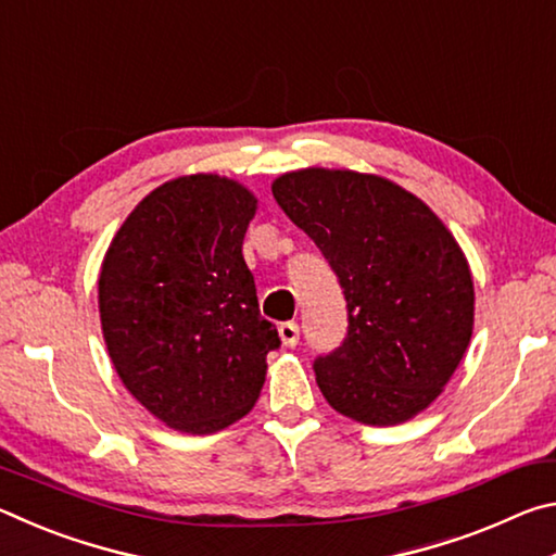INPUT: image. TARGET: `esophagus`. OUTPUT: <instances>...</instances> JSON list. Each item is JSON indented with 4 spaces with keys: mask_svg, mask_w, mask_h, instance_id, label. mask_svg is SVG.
<instances>
[{
    "mask_svg": "<svg viewBox=\"0 0 556 556\" xmlns=\"http://www.w3.org/2000/svg\"><path fill=\"white\" fill-rule=\"evenodd\" d=\"M279 338L287 348H294L299 343V324H294V321L279 324Z\"/></svg>",
    "mask_w": 556,
    "mask_h": 556,
    "instance_id": "1",
    "label": "esophagus"
}]
</instances>
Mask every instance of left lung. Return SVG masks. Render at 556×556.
<instances>
[{
  "mask_svg": "<svg viewBox=\"0 0 556 556\" xmlns=\"http://www.w3.org/2000/svg\"><path fill=\"white\" fill-rule=\"evenodd\" d=\"M271 195L336 271L348 333L314 361L336 412L372 427L407 421L448 382L473 333V279L444 223L388 178L304 168Z\"/></svg>",
  "mask_w": 556,
  "mask_h": 556,
  "instance_id": "8db88e82",
  "label": "left lung"
}]
</instances>
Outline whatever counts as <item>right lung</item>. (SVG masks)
Listing matches in <instances>:
<instances>
[{
  "instance_id": "obj_1",
  "label": "right lung",
  "mask_w": 556,
  "mask_h": 556,
  "mask_svg": "<svg viewBox=\"0 0 556 556\" xmlns=\"http://www.w3.org/2000/svg\"><path fill=\"white\" fill-rule=\"evenodd\" d=\"M255 211V195L230 178H174L129 213L102 262L112 365L156 419L188 434L244 417L281 345L242 257Z\"/></svg>"
}]
</instances>
